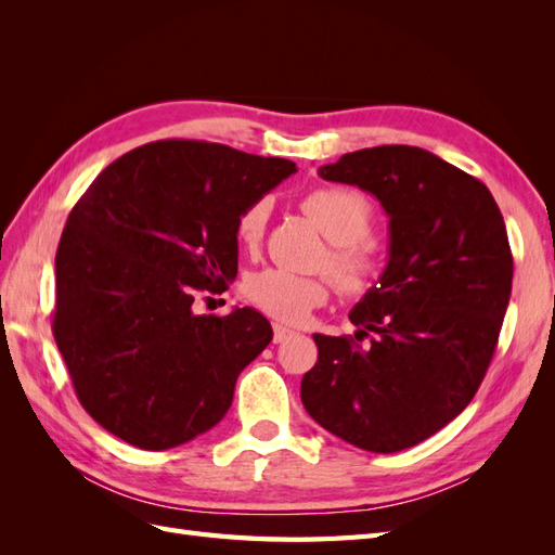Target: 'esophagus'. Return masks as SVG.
Returning a JSON list of instances; mask_svg holds the SVG:
<instances>
[{
    "label": "esophagus",
    "instance_id": "1",
    "mask_svg": "<svg viewBox=\"0 0 555 555\" xmlns=\"http://www.w3.org/2000/svg\"><path fill=\"white\" fill-rule=\"evenodd\" d=\"M292 333H294V331H292V328H287V326H282V324H273V343H282V340H287Z\"/></svg>",
    "mask_w": 555,
    "mask_h": 555
}]
</instances>
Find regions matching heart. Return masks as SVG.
Segmentation results:
<instances>
[{
    "instance_id": "obj_1",
    "label": "heart",
    "mask_w": 555,
    "mask_h": 555,
    "mask_svg": "<svg viewBox=\"0 0 555 555\" xmlns=\"http://www.w3.org/2000/svg\"><path fill=\"white\" fill-rule=\"evenodd\" d=\"M300 208L317 224V229L333 243L328 249V271L347 296H363L377 287L386 271L384 247L367 236L375 224V208L367 196L351 188H317L300 201ZM271 204L268 198L251 201L238 217L233 233L243 249H259ZM243 292L247 300L261 312L280 322L298 324L331 296L326 278H306L280 268H263L251 273Z\"/></svg>"
}]
</instances>
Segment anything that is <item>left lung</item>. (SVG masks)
I'll return each instance as SVG.
<instances>
[{
    "label": "left lung",
    "mask_w": 555,
    "mask_h": 555,
    "mask_svg": "<svg viewBox=\"0 0 555 555\" xmlns=\"http://www.w3.org/2000/svg\"><path fill=\"white\" fill-rule=\"evenodd\" d=\"M319 176L373 194L391 243L384 278L349 312L354 338L312 335L300 400L340 440L402 451L456 418L489 371L512 296L505 220L483 182L414 145L363 147Z\"/></svg>",
    "instance_id": "8db88e82"
}]
</instances>
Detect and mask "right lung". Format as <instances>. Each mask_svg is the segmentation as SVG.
I'll return each mask as SVG.
<instances>
[{"mask_svg": "<svg viewBox=\"0 0 555 555\" xmlns=\"http://www.w3.org/2000/svg\"><path fill=\"white\" fill-rule=\"evenodd\" d=\"M296 164L222 143L157 141L115 159L74 206L55 257L53 335L80 405L162 451L220 424L273 340L251 310L196 314L238 273V212Z\"/></svg>", "mask_w": 555, "mask_h": 555, "instance_id": "1", "label": "right lung"}]
</instances>
